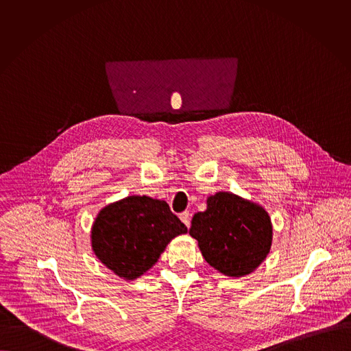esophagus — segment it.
Listing matches in <instances>:
<instances>
[{
	"label": "esophagus",
	"instance_id": "1",
	"mask_svg": "<svg viewBox=\"0 0 351 351\" xmlns=\"http://www.w3.org/2000/svg\"><path fill=\"white\" fill-rule=\"evenodd\" d=\"M180 219H181V221H182L186 227H189V226H191V213H189L188 210H185V212L180 213Z\"/></svg>",
	"mask_w": 351,
	"mask_h": 351
}]
</instances>
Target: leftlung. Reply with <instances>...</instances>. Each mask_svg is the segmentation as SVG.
<instances>
[{
    "label": "left lung",
    "instance_id": "8db88e82",
    "mask_svg": "<svg viewBox=\"0 0 351 351\" xmlns=\"http://www.w3.org/2000/svg\"><path fill=\"white\" fill-rule=\"evenodd\" d=\"M189 234L212 267L230 277H243L267 256L273 227L261 205L219 192L208 197L204 212L193 216Z\"/></svg>",
    "mask_w": 351,
    "mask_h": 351
}]
</instances>
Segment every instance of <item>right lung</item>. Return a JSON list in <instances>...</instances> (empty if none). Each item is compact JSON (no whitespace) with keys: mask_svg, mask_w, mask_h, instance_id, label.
Segmentation results:
<instances>
[{"mask_svg":"<svg viewBox=\"0 0 351 351\" xmlns=\"http://www.w3.org/2000/svg\"><path fill=\"white\" fill-rule=\"evenodd\" d=\"M188 228L166 201L130 196L102 208L92 227L96 256L119 277L135 280Z\"/></svg>","mask_w":351,"mask_h":351,"instance_id":"obj_1","label":"right lung"}]
</instances>
